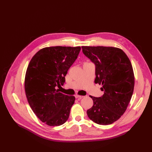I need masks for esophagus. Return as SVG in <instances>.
I'll list each match as a JSON object with an SVG mask.
<instances>
[{
    "instance_id": "1",
    "label": "esophagus",
    "mask_w": 152,
    "mask_h": 152,
    "mask_svg": "<svg viewBox=\"0 0 152 152\" xmlns=\"http://www.w3.org/2000/svg\"><path fill=\"white\" fill-rule=\"evenodd\" d=\"M82 98H84L83 96H79V95H76L75 96V98H77V99H81Z\"/></svg>"
}]
</instances>
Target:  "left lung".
<instances>
[{
	"label": "left lung",
	"instance_id": "obj_1",
	"mask_svg": "<svg viewBox=\"0 0 152 152\" xmlns=\"http://www.w3.org/2000/svg\"><path fill=\"white\" fill-rule=\"evenodd\" d=\"M82 53L95 65L96 84L104 92L99 98L90 97L93 105L87 116L95 123L108 125L125 112L134 91V77L129 59L121 49L82 46Z\"/></svg>",
	"mask_w": 152,
	"mask_h": 152
}]
</instances>
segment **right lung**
Returning <instances> with one entry per match:
<instances>
[{
	"mask_svg": "<svg viewBox=\"0 0 152 152\" xmlns=\"http://www.w3.org/2000/svg\"><path fill=\"white\" fill-rule=\"evenodd\" d=\"M80 47L45 48L37 53L27 68L25 89L31 110L50 126L65 123L75 102L73 96L59 93L68 69L77 58Z\"/></svg>",
	"mask_w": 152,
	"mask_h": 152,
	"instance_id": "right-lung-1",
	"label": "right lung"
}]
</instances>
